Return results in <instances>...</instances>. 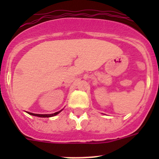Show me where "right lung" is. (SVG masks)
Segmentation results:
<instances>
[{
	"instance_id": "add662e5",
	"label": "right lung",
	"mask_w": 159,
	"mask_h": 159,
	"mask_svg": "<svg viewBox=\"0 0 159 159\" xmlns=\"http://www.w3.org/2000/svg\"><path fill=\"white\" fill-rule=\"evenodd\" d=\"M63 111L60 110L59 111L56 112V113H53V114H48V115H41V114H34V113H31V112H27L28 114H29V115H31V116H37V117H40V118H49V117H52V116H57V115H58L60 112H61Z\"/></svg>"
}]
</instances>
